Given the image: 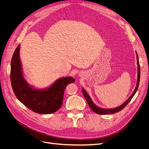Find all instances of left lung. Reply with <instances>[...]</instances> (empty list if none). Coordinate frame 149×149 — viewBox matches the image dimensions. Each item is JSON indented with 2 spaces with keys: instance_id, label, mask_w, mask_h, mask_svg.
Masks as SVG:
<instances>
[{
  "instance_id": "1",
  "label": "left lung",
  "mask_w": 149,
  "mask_h": 149,
  "mask_svg": "<svg viewBox=\"0 0 149 149\" xmlns=\"http://www.w3.org/2000/svg\"><path fill=\"white\" fill-rule=\"evenodd\" d=\"M137 68H138V74H137V82L136 84V89H134V91L132 94V95L129 97L128 100L126 101L124 104H123L121 106L113 108V109H101V108L98 107L96 106L93 103V101L91 100V97H89V96L88 94V93L85 91V90L84 89H82V92L83 94V96H84L85 99L86 100V101L88 104V105L89 107L91 108V109L95 112V113L97 114H114L116 113V112H119L120 111L123 110L124 108L127 105V104L130 102V101L132 100V98L134 97V96L136 94L137 90L139 87V81H140V76H141V69H140V65H139V57L137 54Z\"/></svg>"
}]
</instances>
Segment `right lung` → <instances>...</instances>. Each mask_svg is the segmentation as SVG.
Segmentation results:
<instances>
[{
    "instance_id": "1",
    "label": "right lung",
    "mask_w": 149,
    "mask_h": 149,
    "mask_svg": "<svg viewBox=\"0 0 149 149\" xmlns=\"http://www.w3.org/2000/svg\"><path fill=\"white\" fill-rule=\"evenodd\" d=\"M19 51L20 45L15 49L11 60L10 81L15 96L26 107L37 113L51 114L56 112L62 105L66 86L74 83L75 79L71 77L61 78L47 89L32 88L22 74Z\"/></svg>"
}]
</instances>
